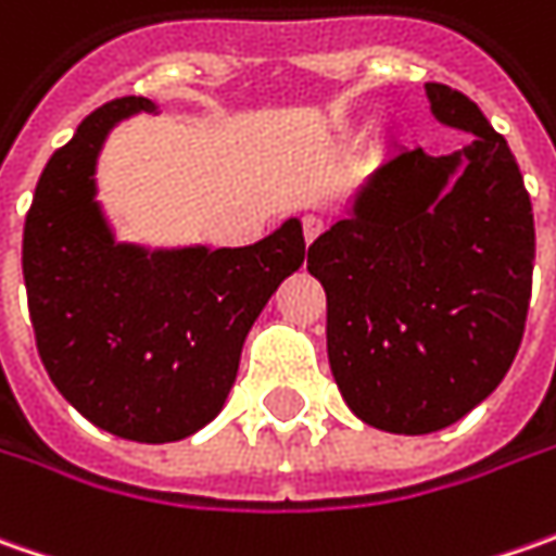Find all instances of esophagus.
Segmentation results:
<instances>
[{"label":"esophagus","mask_w":556,"mask_h":556,"mask_svg":"<svg viewBox=\"0 0 556 556\" xmlns=\"http://www.w3.org/2000/svg\"><path fill=\"white\" fill-rule=\"evenodd\" d=\"M321 231H325V219H321V216H315V213H306V216H303V235H306V244H312Z\"/></svg>","instance_id":"obj_1"}]
</instances>
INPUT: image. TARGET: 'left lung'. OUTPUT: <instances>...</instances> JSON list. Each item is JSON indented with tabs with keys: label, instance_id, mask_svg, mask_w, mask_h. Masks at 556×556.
Returning a JSON list of instances; mask_svg holds the SVG:
<instances>
[{
	"label": "left lung",
	"instance_id": "8db88e82",
	"mask_svg": "<svg viewBox=\"0 0 556 556\" xmlns=\"http://www.w3.org/2000/svg\"><path fill=\"white\" fill-rule=\"evenodd\" d=\"M424 89L430 114L473 139L439 157L395 148L309 247L333 380L358 420L399 437L452 427L495 393L523 340L535 263L507 141L467 96Z\"/></svg>",
	"mask_w": 556,
	"mask_h": 556
}]
</instances>
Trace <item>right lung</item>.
<instances>
[{
	"label": "right lung",
	"instance_id": "add662e5",
	"mask_svg": "<svg viewBox=\"0 0 556 556\" xmlns=\"http://www.w3.org/2000/svg\"><path fill=\"white\" fill-rule=\"evenodd\" d=\"M151 98H117L46 163L24 225V285L42 365L86 420L132 442H176L223 412L253 321L303 266L290 216L250 247L119 241L98 201V157Z\"/></svg>",
	"mask_w": 556,
	"mask_h": 556
}]
</instances>
